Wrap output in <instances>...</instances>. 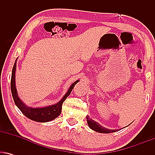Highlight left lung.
Masks as SVG:
<instances>
[{
  "instance_id": "left-lung-1",
  "label": "left lung",
  "mask_w": 155,
  "mask_h": 155,
  "mask_svg": "<svg viewBox=\"0 0 155 155\" xmlns=\"http://www.w3.org/2000/svg\"><path fill=\"white\" fill-rule=\"evenodd\" d=\"M87 121L89 127H90L92 130H93L96 131V132L101 133H114V132H116V131H118V130H110V129L106 128V127H102V126L100 125L97 122H96L95 121L91 120V119L88 117H87Z\"/></svg>"
}]
</instances>
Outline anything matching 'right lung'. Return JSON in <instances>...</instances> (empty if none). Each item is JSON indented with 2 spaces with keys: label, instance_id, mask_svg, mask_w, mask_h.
Instances as JSON below:
<instances>
[{
  "label": "right lung",
  "instance_id": "obj_1",
  "mask_svg": "<svg viewBox=\"0 0 155 155\" xmlns=\"http://www.w3.org/2000/svg\"><path fill=\"white\" fill-rule=\"evenodd\" d=\"M16 66H17V60H16L14 67L12 68V79H11V90H12V94L13 96L14 101L15 104L19 108L22 113L25 116L31 120L35 121V122H47L49 121L53 120L54 119L57 118L61 113L62 110V105L63 102L67 98V97L71 94L73 88L74 87L75 84L79 81V80L76 81L75 82L73 83L71 86L69 88L68 91L67 93L64 95L61 101H59L57 104L51 105V106H47L44 108H31L26 106L25 104L19 98L17 95V89L15 87V71H16Z\"/></svg>",
  "mask_w": 155,
  "mask_h": 155
}]
</instances>
